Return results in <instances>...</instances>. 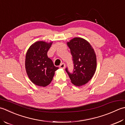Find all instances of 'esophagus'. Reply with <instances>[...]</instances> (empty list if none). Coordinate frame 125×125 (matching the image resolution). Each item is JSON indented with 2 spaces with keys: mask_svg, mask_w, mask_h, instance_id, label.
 Here are the masks:
<instances>
[{
  "mask_svg": "<svg viewBox=\"0 0 125 125\" xmlns=\"http://www.w3.org/2000/svg\"><path fill=\"white\" fill-rule=\"evenodd\" d=\"M59 67L60 68H62V69H64V68H65V64L64 63H62V64H61L59 66Z\"/></svg>",
  "mask_w": 125,
  "mask_h": 125,
  "instance_id": "obj_1",
  "label": "esophagus"
}]
</instances>
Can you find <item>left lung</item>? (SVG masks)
Wrapping results in <instances>:
<instances>
[{
	"instance_id": "1",
	"label": "left lung",
	"mask_w": 125,
	"mask_h": 125,
	"mask_svg": "<svg viewBox=\"0 0 125 125\" xmlns=\"http://www.w3.org/2000/svg\"><path fill=\"white\" fill-rule=\"evenodd\" d=\"M73 57L74 70L73 73L66 71L73 85L81 86L87 83L95 72L96 57L94 50L87 40L75 37L67 42Z\"/></svg>"
}]
</instances>
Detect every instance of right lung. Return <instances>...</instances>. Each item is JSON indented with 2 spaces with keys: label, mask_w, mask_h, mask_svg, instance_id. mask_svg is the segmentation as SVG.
<instances>
[{
  "label": "right lung",
  "mask_w": 125,
  "mask_h": 125,
  "mask_svg": "<svg viewBox=\"0 0 125 125\" xmlns=\"http://www.w3.org/2000/svg\"><path fill=\"white\" fill-rule=\"evenodd\" d=\"M53 42L38 41L28 49L25 57V69L30 80L40 87H46L51 82L58 67L47 57V52Z\"/></svg>",
  "instance_id": "1"
}]
</instances>
